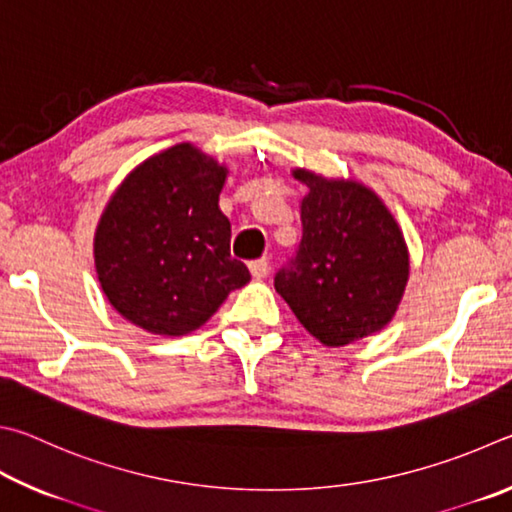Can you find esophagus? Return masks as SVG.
Returning <instances> with one entry per match:
<instances>
[{
  "mask_svg": "<svg viewBox=\"0 0 512 512\" xmlns=\"http://www.w3.org/2000/svg\"><path fill=\"white\" fill-rule=\"evenodd\" d=\"M249 272L254 279H265L267 272H270V261L267 258H256V261L249 263Z\"/></svg>",
  "mask_w": 512,
  "mask_h": 512,
  "instance_id": "obj_1",
  "label": "esophagus"
}]
</instances>
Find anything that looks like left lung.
<instances>
[{"mask_svg": "<svg viewBox=\"0 0 512 512\" xmlns=\"http://www.w3.org/2000/svg\"><path fill=\"white\" fill-rule=\"evenodd\" d=\"M308 186L297 254L274 276L294 315L326 346H346L384 328L409 279L398 222L369 188L294 170Z\"/></svg>", "mask_w": 512, "mask_h": 512, "instance_id": "1", "label": "left lung"}]
</instances>
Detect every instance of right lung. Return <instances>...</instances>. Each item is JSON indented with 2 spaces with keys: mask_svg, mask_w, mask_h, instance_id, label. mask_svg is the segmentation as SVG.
I'll list each match as a JSON object with an SVG mask.
<instances>
[{
  "mask_svg": "<svg viewBox=\"0 0 512 512\" xmlns=\"http://www.w3.org/2000/svg\"><path fill=\"white\" fill-rule=\"evenodd\" d=\"M227 168L191 143L150 157L125 177L94 238L96 274L114 310L155 335L200 328L249 270L231 258L218 197Z\"/></svg>",
  "mask_w": 512,
  "mask_h": 512,
  "instance_id": "obj_1",
  "label": "right lung"
}]
</instances>
